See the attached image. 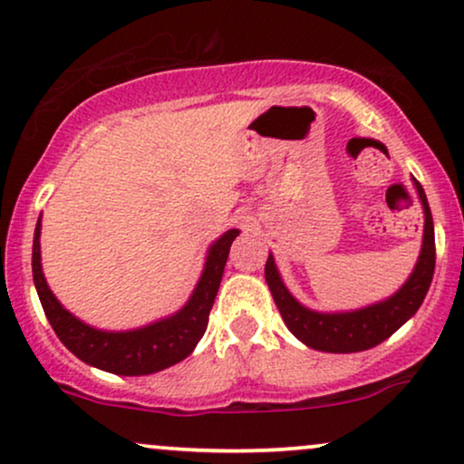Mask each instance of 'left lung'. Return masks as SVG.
<instances>
[{
  "label": "left lung",
  "instance_id": "8db88e82",
  "mask_svg": "<svg viewBox=\"0 0 464 464\" xmlns=\"http://www.w3.org/2000/svg\"><path fill=\"white\" fill-rule=\"evenodd\" d=\"M412 180L420 205H423V242H420L419 259L406 284L388 299L351 312L310 310V307H305L292 296V292L287 290L284 279H281L279 270H276L275 257L268 255V262H266L264 268L266 284L270 287V295H273L276 307H279L285 327L303 344L316 351H327V353H358V351L372 349L384 343L403 323L417 314L425 295H428L430 284H432L436 248L432 211H430L428 198H425V191L419 185V180Z\"/></svg>",
  "mask_w": 464,
  "mask_h": 464
}]
</instances>
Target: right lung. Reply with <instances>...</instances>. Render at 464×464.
Masks as SVG:
<instances>
[{"label":"right lung","mask_w":464,"mask_h":464,"mask_svg":"<svg viewBox=\"0 0 464 464\" xmlns=\"http://www.w3.org/2000/svg\"><path fill=\"white\" fill-rule=\"evenodd\" d=\"M237 236V228H228L211 244L198 284L191 292L189 301L179 312L161 321L143 324V327L129 329V332L95 329L61 305V301L47 285L44 266H41V216L34 228V242H32V276H34L36 295L44 305L47 321L61 343L78 360L100 371L115 372V375H150V372L174 366L196 349L209 323V312L214 307L222 273H225L228 250Z\"/></svg>","instance_id":"obj_1"}]
</instances>
